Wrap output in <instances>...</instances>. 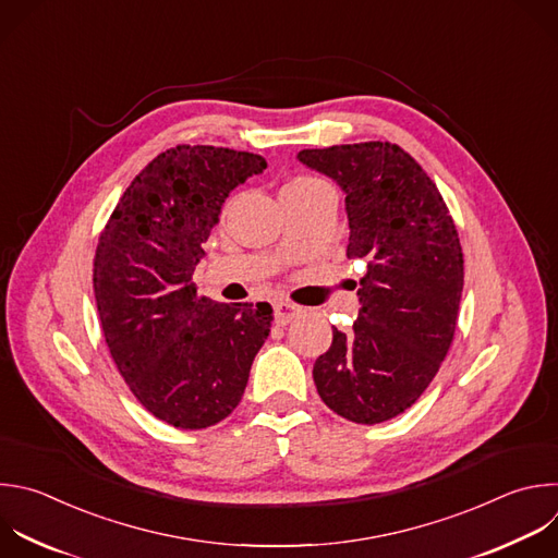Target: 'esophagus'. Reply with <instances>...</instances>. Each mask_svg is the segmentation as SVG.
Returning a JSON list of instances; mask_svg holds the SVG:
<instances>
[{
  "label": "esophagus",
  "instance_id": "esophagus-1",
  "mask_svg": "<svg viewBox=\"0 0 558 558\" xmlns=\"http://www.w3.org/2000/svg\"><path fill=\"white\" fill-rule=\"evenodd\" d=\"M274 308H276V324L278 326H287L300 313V306H295L291 302H282V300L276 302Z\"/></svg>",
  "mask_w": 558,
  "mask_h": 558
}]
</instances>
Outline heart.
<instances>
[{
    "mask_svg": "<svg viewBox=\"0 0 558 558\" xmlns=\"http://www.w3.org/2000/svg\"><path fill=\"white\" fill-rule=\"evenodd\" d=\"M315 183H322L319 179H313V177H295V179H291L284 189H282V193L284 191H302V189H311V185H315Z\"/></svg>",
    "mask_w": 558,
    "mask_h": 558,
    "instance_id": "heart-1",
    "label": "heart"
}]
</instances>
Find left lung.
I'll list each match as a JSON object with an SVG mask.
<instances>
[{"label":"left lung","mask_w":558,"mask_h":558,"mask_svg":"<svg viewBox=\"0 0 558 558\" xmlns=\"http://www.w3.org/2000/svg\"><path fill=\"white\" fill-rule=\"evenodd\" d=\"M298 159L345 195L348 258L367 263L359 317L315 361L322 401L339 416L377 425L427 390L453 341L464 260L436 183L401 146L361 142L304 148Z\"/></svg>","instance_id":"obj_1"}]
</instances>
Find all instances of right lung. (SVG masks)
I'll list each match as a JSON object with an SVG mask.
<instances>
[{
	"instance_id": "add662e5",
	"label": "right lung",
	"mask_w": 558,
	"mask_h": 558,
	"mask_svg": "<svg viewBox=\"0 0 558 558\" xmlns=\"http://www.w3.org/2000/svg\"><path fill=\"white\" fill-rule=\"evenodd\" d=\"M263 155L219 146L159 153L120 197L94 258V293L109 352L135 399L179 429L234 412L274 308L197 293L195 267L236 185Z\"/></svg>"
}]
</instances>
